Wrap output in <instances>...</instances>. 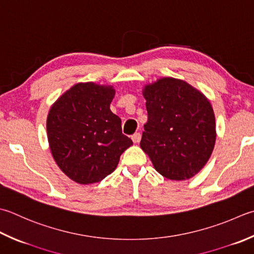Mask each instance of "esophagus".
<instances>
[{"label":"esophagus","instance_id":"34e87169","mask_svg":"<svg viewBox=\"0 0 254 254\" xmlns=\"http://www.w3.org/2000/svg\"><path fill=\"white\" fill-rule=\"evenodd\" d=\"M131 138H132V141H133L134 143H138V142L141 141V133H140V132L134 133L133 135L131 136Z\"/></svg>","mask_w":254,"mask_h":254}]
</instances>
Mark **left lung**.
<instances>
[{"label":"left lung","instance_id":"obj_1","mask_svg":"<svg viewBox=\"0 0 254 254\" xmlns=\"http://www.w3.org/2000/svg\"><path fill=\"white\" fill-rule=\"evenodd\" d=\"M147 122L141 148L154 168L172 181L191 178L209 160L216 120L209 100L180 79L162 78L143 90Z\"/></svg>","mask_w":254,"mask_h":254}]
</instances>
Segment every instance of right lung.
I'll return each mask as SVG.
<instances>
[{
	"instance_id": "1",
	"label": "right lung",
	"mask_w": 254,
	"mask_h": 254,
	"mask_svg": "<svg viewBox=\"0 0 254 254\" xmlns=\"http://www.w3.org/2000/svg\"><path fill=\"white\" fill-rule=\"evenodd\" d=\"M114 94L110 86L77 83L49 110L46 127L54 160L78 184L98 183L110 175L133 144L122 133L121 119L110 110Z\"/></svg>"
}]
</instances>
